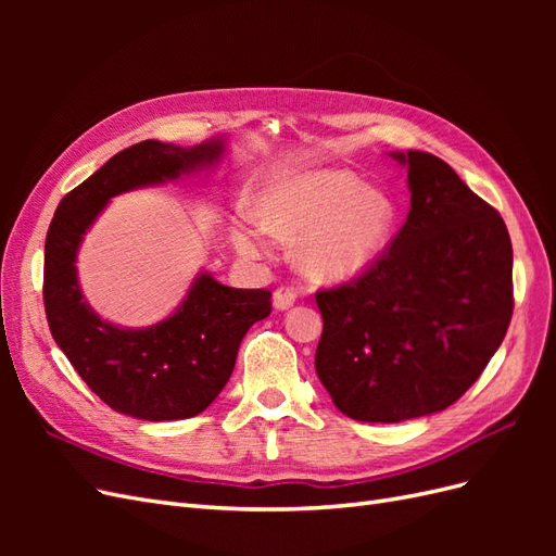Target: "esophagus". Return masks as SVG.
<instances>
[{
  "instance_id": "obj_1",
  "label": "esophagus",
  "mask_w": 556,
  "mask_h": 556,
  "mask_svg": "<svg viewBox=\"0 0 556 556\" xmlns=\"http://www.w3.org/2000/svg\"><path fill=\"white\" fill-rule=\"evenodd\" d=\"M294 301H296V292H294L292 288H278V290L274 292V308H276V311H288V308H292Z\"/></svg>"
}]
</instances>
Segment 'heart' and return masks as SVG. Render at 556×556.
I'll return each mask as SVG.
<instances>
[{
  "instance_id": "heart-1",
  "label": "heart",
  "mask_w": 556,
  "mask_h": 556,
  "mask_svg": "<svg viewBox=\"0 0 556 556\" xmlns=\"http://www.w3.org/2000/svg\"><path fill=\"white\" fill-rule=\"evenodd\" d=\"M399 208L392 194L345 169H304L266 182L255 223H239L231 241L245 257H262L264 231L296 239V260L319 282L366 274L390 245Z\"/></svg>"
}]
</instances>
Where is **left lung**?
<instances>
[{"mask_svg":"<svg viewBox=\"0 0 556 556\" xmlns=\"http://www.w3.org/2000/svg\"><path fill=\"white\" fill-rule=\"evenodd\" d=\"M410 211L390 250L350 285L317 292L315 371L359 422H406L452 406L503 343L513 317V245L503 217L422 150Z\"/></svg>","mask_w":556,"mask_h":556,"instance_id":"left-lung-1","label":"left lung"}]
</instances>
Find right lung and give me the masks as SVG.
<instances>
[{
  "instance_id": "1",
  "label": "right lung",
  "mask_w": 556,
  "mask_h": 556,
  "mask_svg": "<svg viewBox=\"0 0 556 556\" xmlns=\"http://www.w3.org/2000/svg\"><path fill=\"white\" fill-rule=\"evenodd\" d=\"M227 139L197 146L141 141L66 194L48 227L43 304L50 333L90 390L115 413L148 422L206 410L227 384L245 331L271 313L268 290H237L199 271L178 308L150 327H121L88 304L78 250L109 201L220 164Z\"/></svg>"
}]
</instances>
